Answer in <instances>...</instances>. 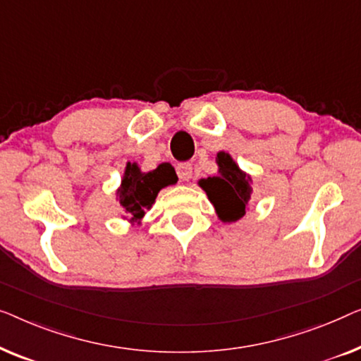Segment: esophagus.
<instances>
[{
    "mask_svg": "<svg viewBox=\"0 0 361 361\" xmlns=\"http://www.w3.org/2000/svg\"><path fill=\"white\" fill-rule=\"evenodd\" d=\"M176 173H178L181 181H190L192 176V166L191 164H180L176 166Z\"/></svg>",
    "mask_w": 361,
    "mask_h": 361,
    "instance_id": "34e87169",
    "label": "esophagus"
}]
</instances>
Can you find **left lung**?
<instances>
[{"instance_id": "8db88e82", "label": "left lung", "mask_w": 361, "mask_h": 361, "mask_svg": "<svg viewBox=\"0 0 361 361\" xmlns=\"http://www.w3.org/2000/svg\"><path fill=\"white\" fill-rule=\"evenodd\" d=\"M216 164L217 175L201 178L197 185L214 206L217 219L232 224L240 221L250 206L253 180L238 166L229 152H217Z\"/></svg>"}]
</instances>
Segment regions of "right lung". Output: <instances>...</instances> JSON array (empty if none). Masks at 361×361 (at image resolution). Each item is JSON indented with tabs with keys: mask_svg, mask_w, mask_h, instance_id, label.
Masks as SVG:
<instances>
[{
	"mask_svg": "<svg viewBox=\"0 0 361 361\" xmlns=\"http://www.w3.org/2000/svg\"><path fill=\"white\" fill-rule=\"evenodd\" d=\"M178 181L175 169L170 164H160L155 170L144 171L137 161H128L124 166L121 186L116 190V200L126 212L123 216L130 226H140L147 211L152 209L157 195L166 186Z\"/></svg>",
	"mask_w": 361,
	"mask_h": 361,
	"instance_id": "obj_1",
	"label": "right lung"
}]
</instances>
